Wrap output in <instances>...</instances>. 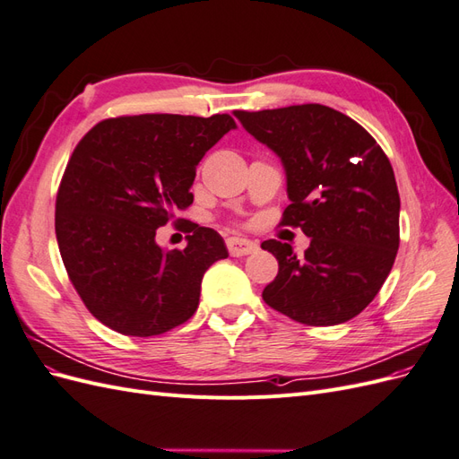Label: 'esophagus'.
Masks as SVG:
<instances>
[{
	"label": "esophagus",
	"instance_id": "esophagus-1",
	"mask_svg": "<svg viewBox=\"0 0 459 459\" xmlns=\"http://www.w3.org/2000/svg\"><path fill=\"white\" fill-rule=\"evenodd\" d=\"M226 247H228V251H230L231 256H247V255L255 253L258 248L256 243L248 241V239H241V238L226 239Z\"/></svg>",
	"mask_w": 459,
	"mask_h": 459
}]
</instances>
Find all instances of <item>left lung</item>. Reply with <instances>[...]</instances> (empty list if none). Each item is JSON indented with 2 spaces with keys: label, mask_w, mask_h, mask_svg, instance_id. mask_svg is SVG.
<instances>
[{
  "label": "left lung",
  "mask_w": 459,
  "mask_h": 459,
  "mask_svg": "<svg viewBox=\"0 0 459 459\" xmlns=\"http://www.w3.org/2000/svg\"><path fill=\"white\" fill-rule=\"evenodd\" d=\"M233 115L285 166L290 204L280 226L310 238L304 256L277 239L260 245L280 264L264 302L299 324L349 322L379 293L398 253L400 195L391 160L366 128L325 105Z\"/></svg>",
  "instance_id": "8db88e82"
}]
</instances>
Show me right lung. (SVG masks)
<instances>
[{"label":"right lung","mask_w":459,"mask_h":459,"mask_svg":"<svg viewBox=\"0 0 459 459\" xmlns=\"http://www.w3.org/2000/svg\"><path fill=\"white\" fill-rule=\"evenodd\" d=\"M230 115H137L97 122L74 147L55 201V233L76 293L93 317L128 337H155L199 307L204 272L224 239L189 221L187 247L164 253L157 230L193 203L197 164Z\"/></svg>","instance_id":"add662e5"}]
</instances>
